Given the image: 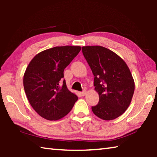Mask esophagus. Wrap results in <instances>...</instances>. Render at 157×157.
<instances>
[{"label": "esophagus", "mask_w": 157, "mask_h": 157, "mask_svg": "<svg viewBox=\"0 0 157 157\" xmlns=\"http://www.w3.org/2000/svg\"><path fill=\"white\" fill-rule=\"evenodd\" d=\"M86 94H87V93H86V91H82V92L81 93V94H82V96H84V95H86Z\"/></svg>", "instance_id": "1"}]
</instances>
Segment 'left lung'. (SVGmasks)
<instances>
[{"label":"left lung","instance_id":"1","mask_svg":"<svg viewBox=\"0 0 157 157\" xmlns=\"http://www.w3.org/2000/svg\"><path fill=\"white\" fill-rule=\"evenodd\" d=\"M82 50L99 94V102L91 107L93 112L102 120H113L127 110L134 95L135 84L129 68L121 57L105 47L87 46Z\"/></svg>","mask_w":157,"mask_h":157}]
</instances>
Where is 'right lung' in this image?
Instances as JSON below:
<instances>
[{"label":"right lung","mask_w":157,"mask_h":157,"mask_svg":"<svg viewBox=\"0 0 157 157\" xmlns=\"http://www.w3.org/2000/svg\"><path fill=\"white\" fill-rule=\"evenodd\" d=\"M80 46H57L45 50L29 63L23 86L34 111L46 120L57 121L72 109L78 96L68 89L63 71L78 55Z\"/></svg>","instance_id":"right-lung-1"}]
</instances>
